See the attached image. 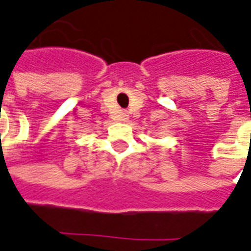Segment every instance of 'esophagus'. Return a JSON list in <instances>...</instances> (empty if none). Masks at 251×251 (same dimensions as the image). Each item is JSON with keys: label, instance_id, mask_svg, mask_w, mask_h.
I'll return each instance as SVG.
<instances>
[{"label": "esophagus", "instance_id": "34e87169", "mask_svg": "<svg viewBox=\"0 0 251 251\" xmlns=\"http://www.w3.org/2000/svg\"><path fill=\"white\" fill-rule=\"evenodd\" d=\"M126 117H127V115H125V114H122V115H121L119 118H121V121H125V119H127V118H126Z\"/></svg>", "mask_w": 251, "mask_h": 251}]
</instances>
